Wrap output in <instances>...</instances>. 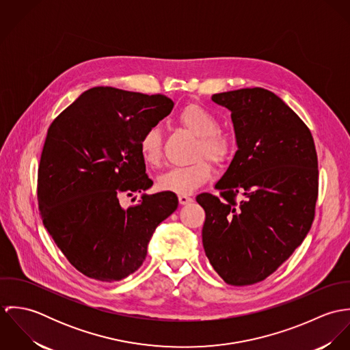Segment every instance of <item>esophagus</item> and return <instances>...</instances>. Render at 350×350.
Returning a JSON list of instances; mask_svg holds the SVG:
<instances>
[{"instance_id":"1","label":"esophagus","mask_w":350,"mask_h":350,"mask_svg":"<svg viewBox=\"0 0 350 350\" xmlns=\"http://www.w3.org/2000/svg\"><path fill=\"white\" fill-rule=\"evenodd\" d=\"M193 198L186 196V194H179V203L180 204H187V203H191Z\"/></svg>"}]
</instances>
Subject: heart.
Segmentation results:
<instances>
[{
    "label": "heart",
    "mask_w": 350,
    "mask_h": 350,
    "mask_svg": "<svg viewBox=\"0 0 350 350\" xmlns=\"http://www.w3.org/2000/svg\"><path fill=\"white\" fill-rule=\"evenodd\" d=\"M180 122L197 137V156L204 154L211 161L221 164L232 156L233 147L230 140L221 135L218 118L200 105H189L179 114ZM139 150L143 160L148 165H157L163 156V137L157 125L147 128L139 142ZM211 174V167L206 160H198L191 165L174 167L157 179V186L163 191L176 194H190L204 183Z\"/></svg>",
    "instance_id": "heart-1"
}]
</instances>
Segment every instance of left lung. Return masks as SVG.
<instances>
[{"label": "left lung", "instance_id": "obj_1", "mask_svg": "<svg viewBox=\"0 0 350 350\" xmlns=\"http://www.w3.org/2000/svg\"><path fill=\"white\" fill-rule=\"evenodd\" d=\"M211 100L230 110L237 150L214 186L224 200L197 197L206 213L202 243L228 284L250 286L273 273L312 225L317 150L299 116L269 90L240 89Z\"/></svg>", "mask_w": 350, "mask_h": 350}]
</instances>
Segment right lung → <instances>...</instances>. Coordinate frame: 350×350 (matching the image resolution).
<instances>
[{"mask_svg": "<svg viewBox=\"0 0 350 350\" xmlns=\"http://www.w3.org/2000/svg\"><path fill=\"white\" fill-rule=\"evenodd\" d=\"M172 107L161 94L100 86L51 124L38 174L40 215L57 248L88 278L111 283L137 271L154 229L178 207L171 191L143 194L128 208L120 203L153 185L139 142Z\"/></svg>", "mask_w": 350, "mask_h": 350, "instance_id": "obj_1", "label": "right lung"}]
</instances>
